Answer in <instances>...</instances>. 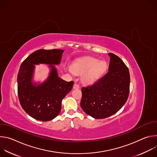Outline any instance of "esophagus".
<instances>
[{
	"mask_svg": "<svg viewBox=\"0 0 157 157\" xmlns=\"http://www.w3.org/2000/svg\"><path fill=\"white\" fill-rule=\"evenodd\" d=\"M79 88H80V86H79V84L77 83H75L73 86V89H79Z\"/></svg>",
	"mask_w": 157,
	"mask_h": 157,
	"instance_id": "obj_1",
	"label": "esophagus"
}]
</instances>
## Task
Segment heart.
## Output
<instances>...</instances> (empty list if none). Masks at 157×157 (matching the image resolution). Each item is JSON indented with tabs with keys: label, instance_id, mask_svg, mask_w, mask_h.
I'll return each mask as SVG.
<instances>
[{
	"label": "heart",
	"instance_id": "1",
	"mask_svg": "<svg viewBox=\"0 0 157 157\" xmlns=\"http://www.w3.org/2000/svg\"><path fill=\"white\" fill-rule=\"evenodd\" d=\"M107 68L105 61H99L98 59L86 57L76 61L70 71L76 75L84 74L82 79L85 82L93 83L99 79Z\"/></svg>",
	"mask_w": 157,
	"mask_h": 157
}]
</instances>
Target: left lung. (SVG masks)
<instances>
[{"instance_id": "1", "label": "left lung", "mask_w": 157, "mask_h": 157, "mask_svg": "<svg viewBox=\"0 0 157 157\" xmlns=\"http://www.w3.org/2000/svg\"><path fill=\"white\" fill-rule=\"evenodd\" d=\"M108 72L93 85L81 88V107L85 113L100 119L113 116L126 102L130 91L127 66L117 55L109 53Z\"/></svg>"}]
</instances>
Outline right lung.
I'll list each match as a JSON object with an SVG mask.
<instances>
[{"mask_svg":"<svg viewBox=\"0 0 157 157\" xmlns=\"http://www.w3.org/2000/svg\"><path fill=\"white\" fill-rule=\"evenodd\" d=\"M64 50H36L21 64L17 76V90L20 103L26 113L41 121L53 120L60 113L61 101L73 88L74 82H67L58 76L53 65L60 63ZM50 64L51 71L46 82L36 86L32 83L34 64Z\"/></svg>","mask_w":157,"mask_h":157,"instance_id":"add662e5","label":"right lung"}]
</instances>
